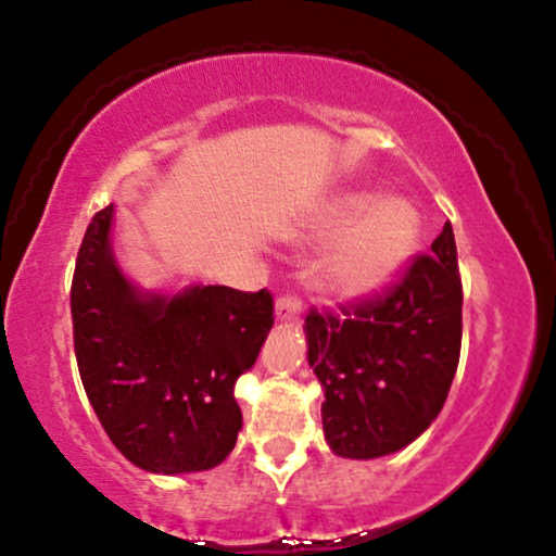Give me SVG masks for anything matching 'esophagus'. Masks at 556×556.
Returning <instances> with one entry per match:
<instances>
[{"label":"esophagus","mask_w":556,"mask_h":556,"mask_svg":"<svg viewBox=\"0 0 556 556\" xmlns=\"http://www.w3.org/2000/svg\"><path fill=\"white\" fill-rule=\"evenodd\" d=\"M301 316V299L299 295H280L276 301V318L278 321H293V318Z\"/></svg>","instance_id":"34e87169"}]
</instances>
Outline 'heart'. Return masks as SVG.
<instances>
[{"instance_id": "b5f03b06", "label": "heart", "mask_w": 556, "mask_h": 556, "mask_svg": "<svg viewBox=\"0 0 556 556\" xmlns=\"http://www.w3.org/2000/svg\"><path fill=\"white\" fill-rule=\"evenodd\" d=\"M420 227V212L402 197H341L321 225L324 232H344L329 261L331 283L349 295L377 293L415 253Z\"/></svg>"}]
</instances>
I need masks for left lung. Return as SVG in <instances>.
I'll use <instances>...</instances> for the list:
<instances>
[{
	"instance_id": "obj_1",
	"label": "left lung",
	"mask_w": 556,
	"mask_h": 556,
	"mask_svg": "<svg viewBox=\"0 0 556 556\" xmlns=\"http://www.w3.org/2000/svg\"><path fill=\"white\" fill-rule=\"evenodd\" d=\"M463 283L451 223L382 293L308 308V364L324 432L341 458H379L422 435L460 359Z\"/></svg>"
}]
</instances>
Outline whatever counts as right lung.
Returning a JSON list of instances; mask_svg holds the SVG:
<instances>
[{"label":"right lung","instance_id":"add662e5","mask_svg":"<svg viewBox=\"0 0 556 556\" xmlns=\"http://www.w3.org/2000/svg\"><path fill=\"white\" fill-rule=\"evenodd\" d=\"M113 204L96 212L71 286L73 344L111 443L151 473L223 463L242 428L235 382L273 326V295L194 286L139 295L111 255Z\"/></svg>","mask_w":556,"mask_h":556}]
</instances>
